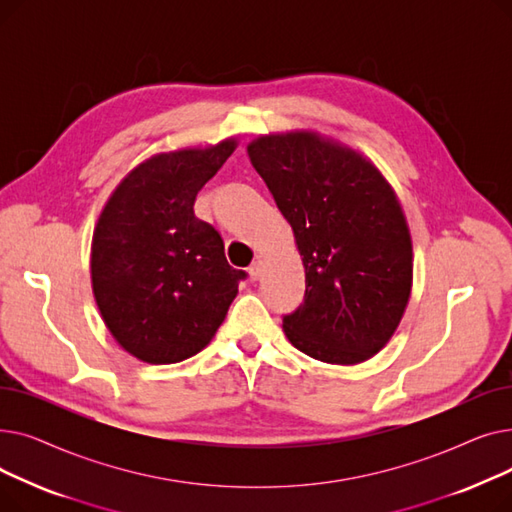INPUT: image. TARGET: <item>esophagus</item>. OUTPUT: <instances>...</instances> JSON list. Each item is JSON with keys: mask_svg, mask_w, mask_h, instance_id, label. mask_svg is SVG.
<instances>
[{"mask_svg": "<svg viewBox=\"0 0 512 512\" xmlns=\"http://www.w3.org/2000/svg\"><path fill=\"white\" fill-rule=\"evenodd\" d=\"M261 272H263V263H261V259H255V261L251 263V267H249L251 280H259V278H261Z\"/></svg>", "mask_w": 512, "mask_h": 512, "instance_id": "1", "label": "esophagus"}]
</instances>
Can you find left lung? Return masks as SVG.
I'll list each match as a JSON object with an SVG mask.
<instances>
[{
	"instance_id": "1",
	"label": "left lung",
	"mask_w": 512,
	"mask_h": 512,
	"mask_svg": "<svg viewBox=\"0 0 512 512\" xmlns=\"http://www.w3.org/2000/svg\"><path fill=\"white\" fill-rule=\"evenodd\" d=\"M247 153L303 255L305 299L282 317L288 340L336 365L380 353L413 282L411 234L392 186L363 155L313 132L270 134Z\"/></svg>"
}]
</instances>
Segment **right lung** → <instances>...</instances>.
<instances>
[{
	"instance_id": "right-lung-1",
	"label": "right lung",
	"mask_w": 512,
	"mask_h": 512,
	"mask_svg": "<svg viewBox=\"0 0 512 512\" xmlns=\"http://www.w3.org/2000/svg\"><path fill=\"white\" fill-rule=\"evenodd\" d=\"M234 147L230 139L143 161L99 215L95 301L118 344L145 363H178L203 351L247 278L226 261L220 232L193 209Z\"/></svg>"
}]
</instances>
